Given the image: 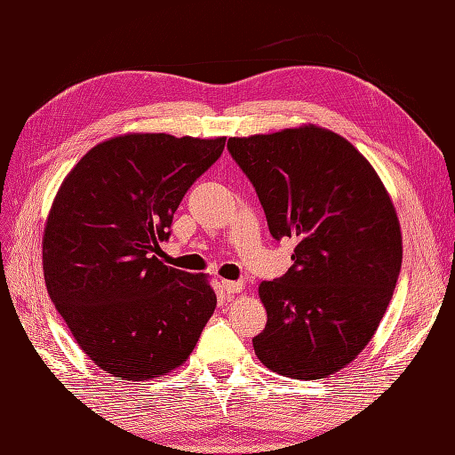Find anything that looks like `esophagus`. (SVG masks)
Returning a JSON list of instances; mask_svg holds the SVG:
<instances>
[{"label":"esophagus","instance_id":"34e87169","mask_svg":"<svg viewBox=\"0 0 455 455\" xmlns=\"http://www.w3.org/2000/svg\"><path fill=\"white\" fill-rule=\"evenodd\" d=\"M222 289H225L227 295H236L244 289L243 282H228V279H222Z\"/></svg>","mask_w":455,"mask_h":455}]
</instances>
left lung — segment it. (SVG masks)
<instances>
[{
	"instance_id": "obj_1",
	"label": "left lung",
	"mask_w": 455,
	"mask_h": 455,
	"mask_svg": "<svg viewBox=\"0 0 455 455\" xmlns=\"http://www.w3.org/2000/svg\"><path fill=\"white\" fill-rule=\"evenodd\" d=\"M275 240L295 238L293 266L258 287L267 324L254 352L267 370L323 379L352 363L387 311L403 262L389 191L340 134L301 124L228 139Z\"/></svg>"
}]
</instances>
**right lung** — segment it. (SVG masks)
Listing matches in <instances>:
<instances>
[{
	"mask_svg": "<svg viewBox=\"0 0 455 455\" xmlns=\"http://www.w3.org/2000/svg\"><path fill=\"white\" fill-rule=\"evenodd\" d=\"M225 140L119 134L84 154L56 191L43 235L46 291L85 355L123 381L178 370L215 311L205 274L154 252Z\"/></svg>",
	"mask_w": 455,
	"mask_h": 455,
	"instance_id": "1",
	"label": "right lung"
}]
</instances>
